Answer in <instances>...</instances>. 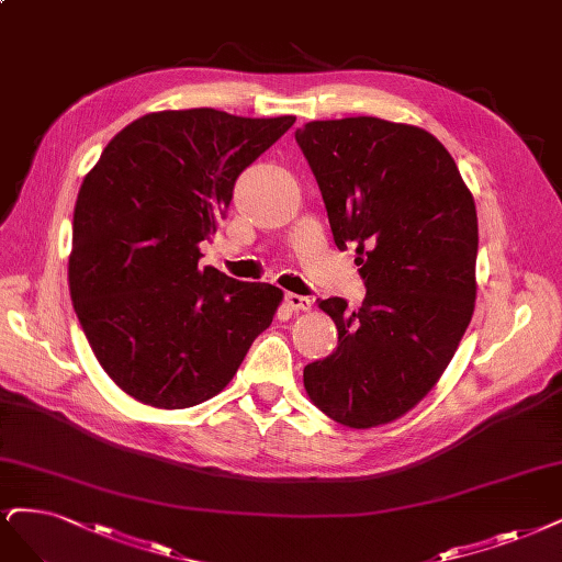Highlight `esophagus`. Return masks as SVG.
I'll use <instances>...</instances> for the list:
<instances>
[{
  "label": "esophagus",
  "instance_id": "esophagus-1",
  "mask_svg": "<svg viewBox=\"0 0 562 562\" xmlns=\"http://www.w3.org/2000/svg\"><path fill=\"white\" fill-rule=\"evenodd\" d=\"M285 304L288 308H293V312H308L312 308V297H304L297 293H285Z\"/></svg>",
  "mask_w": 562,
  "mask_h": 562
}]
</instances>
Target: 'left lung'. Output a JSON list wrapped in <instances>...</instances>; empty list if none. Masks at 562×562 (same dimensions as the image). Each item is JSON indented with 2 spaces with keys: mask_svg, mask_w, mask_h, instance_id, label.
Returning <instances> with one entry per match:
<instances>
[{
  "mask_svg": "<svg viewBox=\"0 0 562 562\" xmlns=\"http://www.w3.org/2000/svg\"><path fill=\"white\" fill-rule=\"evenodd\" d=\"M295 142L367 288L356 312L318 300L339 344L304 367V389L333 420L376 428L432 391L468 330L476 206L451 153L420 127L358 115L306 123Z\"/></svg>",
  "mask_w": 562,
  "mask_h": 562,
  "instance_id": "left-lung-1",
  "label": "left lung"
}]
</instances>
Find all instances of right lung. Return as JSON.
Here are the masks:
<instances>
[{"mask_svg":"<svg viewBox=\"0 0 562 562\" xmlns=\"http://www.w3.org/2000/svg\"><path fill=\"white\" fill-rule=\"evenodd\" d=\"M295 123L158 111L121 130L74 206L69 293L104 372L134 400L186 409L218 395L283 293L200 269L239 173Z\"/></svg>","mask_w":562,"mask_h":562,"instance_id":"add662e5","label":"right lung"}]
</instances>
